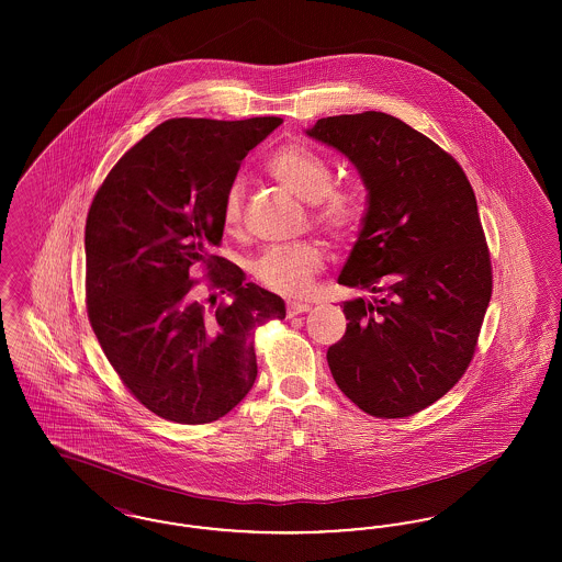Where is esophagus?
<instances>
[{"label":"esophagus","mask_w":562,"mask_h":562,"mask_svg":"<svg viewBox=\"0 0 562 562\" xmlns=\"http://www.w3.org/2000/svg\"><path fill=\"white\" fill-rule=\"evenodd\" d=\"M310 310H312V305L305 303V301H289V303H286V314H289V318L299 316V314H305V312H310Z\"/></svg>","instance_id":"1"}]
</instances>
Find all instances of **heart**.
I'll return each instance as SVG.
<instances>
[{
	"mask_svg": "<svg viewBox=\"0 0 562 562\" xmlns=\"http://www.w3.org/2000/svg\"><path fill=\"white\" fill-rule=\"evenodd\" d=\"M269 177L299 200L314 204V221L335 238H348L362 218V198L358 189L333 186V168L321 154L301 143L278 147L268 161ZM241 214V189L234 186L223 202V223L232 232ZM324 266L318 241H294L269 246L252 263V276L273 293L301 296Z\"/></svg>",
	"mask_w": 562,
	"mask_h": 562,
	"instance_id": "b5f03b06",
	"label": "heart"
}]
</instances>
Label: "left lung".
Instances as JSON below:
<instances>
[{
    "label": "left lung",
    "mask_w": 562,
    "mask_h": 562,
    "mask_svg": "<svg viewBox=\"0 0 562 562\" xmlns=\"http://www.w3.org/2000/svg\"><path fill=\"white\" fill-rule=\"evenodd\" d=\"M307 134L344 154L369 191L339 284L348 328L326 360L364 413L401 419L442 398L472 362L493 291L476 195L463 168L398 117H322Z\"/></svg>",
    "instance_id": "obj_1"
}]
</instances>
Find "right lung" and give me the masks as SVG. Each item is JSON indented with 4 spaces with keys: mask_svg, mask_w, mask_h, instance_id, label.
I'll list each match as a JSON object with an SVG mask.
<instances>
[{
    "mask_svg": "<svg viewBox=\"0 0 562 562\" xmlns=\"http://www.w3.org/2000/svg\"><path fill=\"white\" fill-rule=\"evenodd\" d=\"M280 124L168 120L122 156L92 200L88 321L122 383L161 419L198 426L227 415L257 379L255 328L286 316L278 294L211 255L241 160ZM193 265L233 301L195 300Z\"/></svg>",
    "mask_w": 562,
    "mask_h": 562,
    "instance_id": "obj_1",
    "label": "right lung"
}]
</instances>
